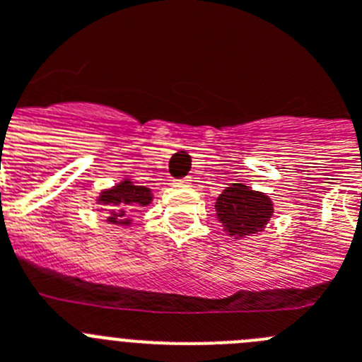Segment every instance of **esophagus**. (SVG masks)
Returning a JSON list of instances; mask_svg holds the SVG:
<instances>
[{
	"instance_id": "1",
	"label": "esophagus",
	"mask_w": 362,
	"mask_h": 362,
	"mask_svg": "<svg viewBox=\"0 0 362 362\" xmlns=\"http://www.w3.org/2000/svg\"><path fill=\"white\" fill-rule=\"evenodd\" d=\"M192 183V177H183V179H179L177 185H183V187H187V185Z\"/></svg>"
}]
</instances>
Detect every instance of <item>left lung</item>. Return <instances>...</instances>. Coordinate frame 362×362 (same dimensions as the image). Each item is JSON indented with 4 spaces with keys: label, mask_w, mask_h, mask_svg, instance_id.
Here are the masks:
<instances>
[{
    "label": "left lung",
    "mask_w": 362,
    "mask_h": 362,
    "mask_svg": "<svg viewBox=\"0 0 362 362\" xmlns=\"http://www.w3.org/2000/svg\"><path fill=\"white\" fill-rule=\"evenodd\" d=\"M216 210L230 235L245 238L261 232L270 219L274 206L270 197L261 192L252 190L241 183H233L217 197Z\"/></svg>",
    "instance_id": "8db88e82"
}]
</instances>
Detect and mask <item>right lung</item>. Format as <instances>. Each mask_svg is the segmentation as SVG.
I'll return each instance as SVG.
<instances>
[{"mask_svg": "<svg viewBox=\"0 0 362 362\" xmlns=\"http://www.w3.org/2000/svg\"><path fill=\"white\" fill-rule=\"evenodd\" d=\"M152 201V194L146 187H137L132 181L124 179L123 183L114 187L112 190H105L99 196V203L107 204L110 210V223L116 225H129V212H132L136 206H146Z\"/></svg>", "mask_w": 362, "mask_h": 362, "instance_id": "obj_1", "label": "right lung"}]
</instances>
